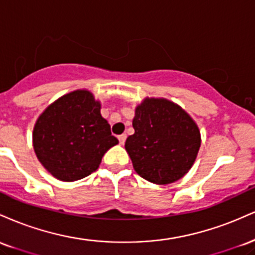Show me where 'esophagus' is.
Here are the masks:
<instances>
[{
  "mask_svg": "<svg viewBox=\"0 0 255 255\" xmlns=\"http://www.w3.org/2000/svg\"><path fill=\"white\" fill-rule=\"evenodd\" d=\"M126 139H127V135H126V134H121V135H119V141L121 145L125 144Z\"/></svg>",
  "mask_w": 255,
  "mask_h": 255,
  "instance_id": "esophagus-1",
  "label": "esophagus"
}]
</instances>
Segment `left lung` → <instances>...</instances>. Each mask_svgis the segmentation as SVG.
Masks as SVG:
<instances>
[{
	"mask_svg": "<svg viewBox=\"0 0 255 255\" xmlns=\"http://www.w3.org/2000/svg\"><path fill=\"white\" fill-rule=\"evenodd\" d=\"M133 128L125 146L140 176L168 184L188 172L200 147V131L186 111L166 99L146 98L135 109Z\"/></svg>",
	"mask_w": 255,
	"mask_h": 255,
	"instance_id": "1",
	"label": "left lung"
}]
</instances>
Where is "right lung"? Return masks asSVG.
<instances>
[{
  "label": "right lung",
  "mask_w": 255,
  "mask_h": 255,
  "mask_svg": "<svg viewBox=\"0 0 255 255\" xmlns=\"http://www.w3.org/2000/svg\"><path fill=\"white\" fill-rule=\"evenodd\" d=\"M119 144L92 93L78 90L49 105L33 129L37 158L51 175L72 182L98 169L104 153Z\"/></svg>",
  "instance_id": "add662e5"
}]
</instances>
